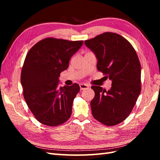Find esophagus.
Instances as JSON below:
<instances>
[{
	"mask_svg": "<svg viewBox=\"0 0 160 160\" xmlns=\"http://www.w3.org/2000/svg\"><path fill=\"white\" fill-rule=\"evenodd\" d=\"M79 86H80V89L81 90H84V89L89 88V85H86V84H80Z\"/></svg>",
	"mask_w": 160,
	"mask_h": 160,
	"instance_id": "34e87169",
	"label": "esophagus"
}]
</instances>
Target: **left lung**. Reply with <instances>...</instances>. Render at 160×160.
<instances>
[{
    "label": "left lung",
    "mask_w": 160,
    "mask_h": 160,
    "mask_svg": "<svg viewBox=\"0 0 160 160\" xmlns=\"http://www.w3.org/2000/svg\"><path fill=\"white\" fill-rule=\"evenodd\" d=\"M85 44L98 59L97 68L112 81L108 91L93 85L91 101L93 118L107 126L118 125L132 112L141 92V65L136 51L124 37L106 32Z\"/></svg>",
    "instance_id": "left-lung-1"
}]
</instances>
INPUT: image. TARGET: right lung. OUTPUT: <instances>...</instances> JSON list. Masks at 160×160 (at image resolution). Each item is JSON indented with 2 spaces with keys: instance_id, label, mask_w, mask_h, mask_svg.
<instances>
[{
  "instance_id": "obj_1",
  "label": "right lung",
  "mask_w": 160,
  "mask_h": 160,
  "mask_svg": "<svg viewBox=\"0 0 160 160\" xmlns=\"http://www.w3.org/2000/svg\"><path fill=\"white\" fill-rule=\"evenodd\" d=\"M83 43V41L48 37L28 51L21 82L28 108L41 123L55 127L70 118L72 102L80 87L73 83L59 88V77L68 68L71 57Z\"/></svg>"
}]
</instances>
